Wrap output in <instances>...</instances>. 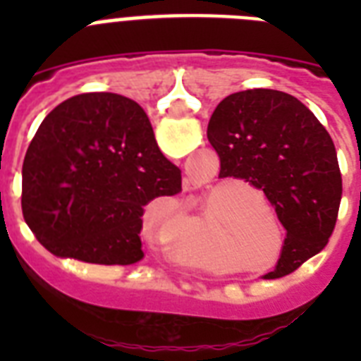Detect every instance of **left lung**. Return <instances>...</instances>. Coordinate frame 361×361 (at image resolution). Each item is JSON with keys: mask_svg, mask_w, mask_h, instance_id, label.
Masks as SVG:
<instances>
[{"mask_svg": "<svg viewBox=\"0 0 361 361\" xmlns=\"http://www.w3.org/2000/svg\"><path fill=\"white\" fill-rule=\"evenodd\" d=\"M208 140L219 153L221 178L234 176L262 189L286 236L274 271H296L330 240L343 181L336 146L311 110L277 90H245L217 104Z\"/></svg>", "mask_w": 361, "mask_h": 361, "instance_id": "1", "label": "left lung"}]
</instances>
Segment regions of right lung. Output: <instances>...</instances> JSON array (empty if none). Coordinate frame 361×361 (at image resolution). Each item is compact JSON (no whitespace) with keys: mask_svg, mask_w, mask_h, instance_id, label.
<instances>
[{"mask_svg":"<svg viewBox=\"0 0 361 361\" xmlns=\"http://www.w3.org/2000/svg\"><path fill=\"white\" fill-rule=\"evenodd\" d=\"M181 191L146 112L118 93H80L42 120L22 166V212L58 257L140 262L144 206Z\"/></svg>","mask_w":361,"mask_h":361,"instance_id":"add662e5","label":"right lung"}]
</instances>
